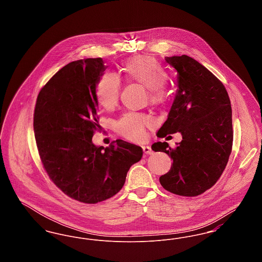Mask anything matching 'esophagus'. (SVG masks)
Instances as JSON below:
<instances>
[{
	"label": "esophagus",
	"mask_w": 262,
	"mask_h": 262,
	"mask_svg": "<svg viewBox=\"0 0 262 262\" xmlns=\"http://www.w3.org/2000/svg\"><path fill=\"white\" fill-rule=\"evenodd\" d=\"M142 150H143V152H144L145 154H151V153H152V149H151V147H150L149 145H144V146H142Z\"/></svg>",
	"instance_id": "esophagus-1"
}]
</instances>
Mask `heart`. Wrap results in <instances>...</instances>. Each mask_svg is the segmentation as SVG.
I'll return each mask as SVG.
<instances>
[{"mask_svg":"<svg viewBox=\"0 0 262 262\" xmlns=\"http://www.w3.org/2000/svg\"><path fill=\"white\" fill-rule=\"evenodd\" d=\"M122 72L129 80L141 83L148 88V96L153 104H161L167 99L166 82L168 74L165 68L154 58L138 56L126 60L122 66ZM121 80L113 73H105L100 76L95 96L101 107L106 110L114 109L120 97ZM152 118L137 113H126L117 121L116 130L130 140H139L145 137L146 127L152 125Z\"/></svg>","mask_w":262,"mask_h":262,"instance_id":"heart-1","label":"heart"}]
</instances>
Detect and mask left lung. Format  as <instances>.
Masks as SVG:
<instances>
[{"mask_svg":"<svg viewBox=\"0 0 262 262\" xmlns=\"http://www.w3.org/2000/svg\"><path fill=\"white\" fill-rule=\"evenodd\" d=\"M178 73V89L159 137L181 133L183 140L171 148L155 142L151 148L173 160L159 178L166 190L196 196L215 185L225 170L233 145L232 108L223 83L204 66L187 55L166 57ZM157 134V135H158Z\"/></svg>","mask_w":262,"mask_h":262,"instance_id":"obj_1","label":"left lung"}]
</instances>
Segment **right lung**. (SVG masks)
Here are the masks:
<instances>
[{"label":"right lung","instance_id":"1","mask_svg":"<svg viewBox=\"0 0 262 262\" xmlns=\"http://www.w3.org/2000/svg\"><path fill=\"white\" fill-rule=\"evenodd\" d=\"M107 67L101 58L70 62L38 94L33 128L42 164L68 196L97 203L118 193L140 146L122 139L108 147L92 142L98 123L95 86Z\"/></svg>","mask_w":262,"mask_h":262}]
</instances>
